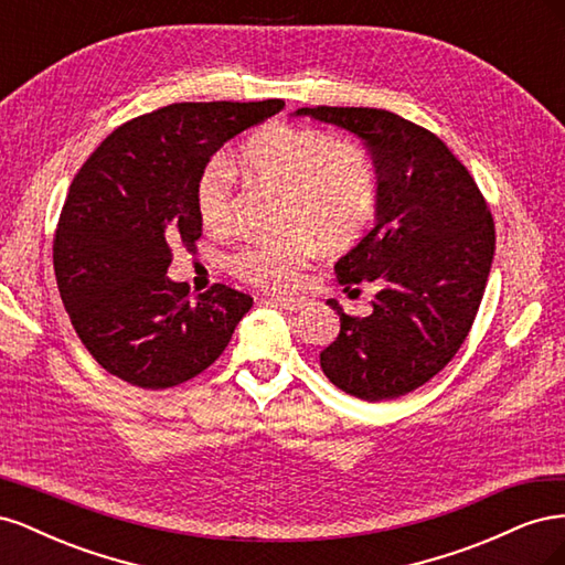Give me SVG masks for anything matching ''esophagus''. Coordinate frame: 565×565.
<instances>
[{
  "label": "esophagus",
  "mask_w": 565,
  "mask_h": 565,
  "mask_svg": "<svg viewBox=\"0 0 565 565\" xmlns=\"http://www.w3.org/2000/svg\"><path fill=\"white\" fill-rule=\"evenodd\" d=\"M268 303L278 306V309H285V311H301L306 306V299L301 297H280V295H270L268 297Z\"/></svg>",
  "instance_id": "esophagus-1"
}]
</instances>
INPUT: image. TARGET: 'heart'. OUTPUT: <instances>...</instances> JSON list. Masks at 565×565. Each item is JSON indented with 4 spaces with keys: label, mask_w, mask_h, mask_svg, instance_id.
<instances>
[{
    "label": "heart",
    "mask_w": 565,
    "mask_h": 565,
    "mask_svg": "<svg viewBox=\"0 0 565 565\" xmlns=\"http://www.w3.org/2000/svg\"><path fill=\"white\" fill-rule=\"evenodd\" d=\"M237 162L247 174L285 193L280 237L256 241L235 254L233 266L254 285L282 289L316 254V245L344 247L370 224L377 204V174L363 148L313 127L270 125L243 146ZM235 172L212 160L198 181V214L210 231L233 216Z\"/></svg>",
    "instance_id": "heart-1"
}]
</instances>
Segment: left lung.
Instances as JSON below:
<instances>
[{
  "label": "left lung",
  "instance_id": "1",
  "mask_svg": "<svg viewBox=\"0 0 565 565\" xmlns=\"http://www.w3.org/2000/svg\"><path fill=\"white\" fill-rule=\"evenodd\" d=\"M295 117L347 129L377 169L374 228L334 264L349 292L374 282L372 313L347 316L320 351L337 388L370 403L405 396L446 367L465 344L494 254L488 204L436 134L377 108H299Z\"/></svg>",
  "mask_w": 565,
  "mask_h": 565
}]
</instances>
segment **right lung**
I'll return each mask as SVG.
<instances>
[{"label": "right lung", "instance_id": "obj_1", "mask_svg": "<svg viewBox=\"0 0 565 565\" xmlns=\"http://www.w3.org/2000/svg\"><path fill=\"white\" fill-rule=\"evenodd\" d=\"M285 108L174 104L115 129L73 179L54 237L58 292L82 344L141 388L193 380L224 353L252 297L169 280L172 247L202 235L198 181L214 152Z\"/></svg>", "mask_w": 565, "mask_h": 565}]
</instances>
